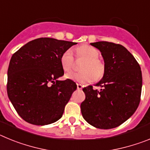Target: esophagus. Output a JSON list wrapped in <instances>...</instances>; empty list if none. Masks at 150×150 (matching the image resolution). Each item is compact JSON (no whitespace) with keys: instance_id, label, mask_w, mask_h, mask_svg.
<instances>
[{"instance_id":"34e87169","label":"esophagus","mask_w":150,"mask_h":150,"mask_svg":"<svg viewBox=\"0 0 150 150\" xmlns=\"http://www.w3.org/2000/svg\"><path fill=\"white\" fill-rule=\"evenodd\" d=\"M76 86H77V89L81 90L82 88H83V86H82L81 84H79V83H77V84H76Z\"/></svg>"}]
</instances>
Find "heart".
Wrapping results in <instances>:
<instances>
[{
    "label": "heart",
    "mask_w": 150,
    "mask_h": 150,
    "mask_svg": "<svg viewBox=\"0 0 150 150\" xmlns=\"http://www.w3.org/2000/svg\"><path fill=\"white\" fill-rule=\"evenodd\" d=\"M76 59L84 60L80 67L79 73H71L66 77L73 81L80 83H88L94 80H99L105 73V64L98 59L100 52L89 45L83 44L76 46L74 50ZM60 64L64 72H71L74 67V58L71 50H67L62 54Z\"/></svg>",
    "instance_id": "1"
}]
</instances>
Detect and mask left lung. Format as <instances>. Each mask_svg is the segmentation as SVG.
Instances as JSON below:
<instances>
[{
	"label": "left lung",
	"instance_id": "obj_1",
	"mask_svg": "<svg viewBox=\"0 0 150 150\" xmlns=\"http://www.w3.org/2000/svg\"><path fill=\"white\" fill-rule=\"evenodd\" d=\"M101 52L105 73L97 83L83 88L86 99L82 102L84 120L95 128L110 129L120 126L138 107L142 89V73L132 54L120 44L107 41L91 43Z\"/></svg>",
	"mask_w": 150,
	"mask_h": 150
}]
</instances>
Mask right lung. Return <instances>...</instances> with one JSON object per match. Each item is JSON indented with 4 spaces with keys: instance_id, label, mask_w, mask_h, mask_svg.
I'll use <instances>...</instances> for the list:
<instances>
[{
    "instance_id": "obj_1",
    "label": "right lung",
    "mask_w": 150,
    "mask_h": 150,
    "mask_svg": "<svg viewBox=\"0 0 150 150\" xmlns=\"http://www.w3.org/2000/svg\"><path fill=\"white\" fill-rule=\"evenodd\" d=\"M76 43L41 38L24 45L13 54L7 71L9 99L25 121L45 125L61 119L64 107L76 89L63 76L60 57Z\"/></svg>"
}]
</instances>
